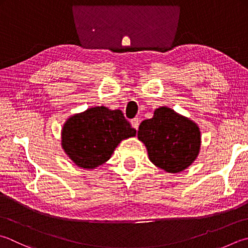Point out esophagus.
<instances>
[{"instance_id":"obj_1","label":"esophagus","mask_w":248,"mask_h":248,"mask_svg":"<svg viewBox=\"0 0 248 248\" xmlns=\"http://www.w3.org/2000/svg\"><path fill=\"white\" fill-rule=\"evenodd\" d=\"M130 124H132L133 127L137 130L138 127H139V120L138 119H133L132 121H130Z\"/></svg>"}]
</instances>
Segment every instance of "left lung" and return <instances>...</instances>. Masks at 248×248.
Instances as JSON below:
<instances>
[{"mask_svg": "<svg viewBox=\"0 0 248 248\" xmlns=\"http://www.w3.org/2000/svg\"><path fill=\"white\" fill-rule=\"evenodd\" d=\"M137 137L146 146L149 160L170 174L188 168L201 149L198 124L168 107H160L152 119L142 121Z\"/></svg>", "mask_w": 248, "mask_h": 248, "instance_id": "obj_1", "label": "left lung"}]
</instances>
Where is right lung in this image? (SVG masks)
I'll use <instances>...</instances> for the list:
<instances>
[{
	"instance_id": "right-lung-1",
	"label": "right lung",
	"mask_w": 248,
	"mask_h": 248,
	"mask_svg": "<svg viewBox=\"0 0 248 248\" xmlns=\"http://www.w3.org/2000/svg\"><path fill=\"white\" fill-rule=\"evenodd\" d=\"M136 136L122 111L92 107L69 116L62 129V148L78 167L95 170L109 160L124 139Z\"/></svg>"
}]
</instances>
